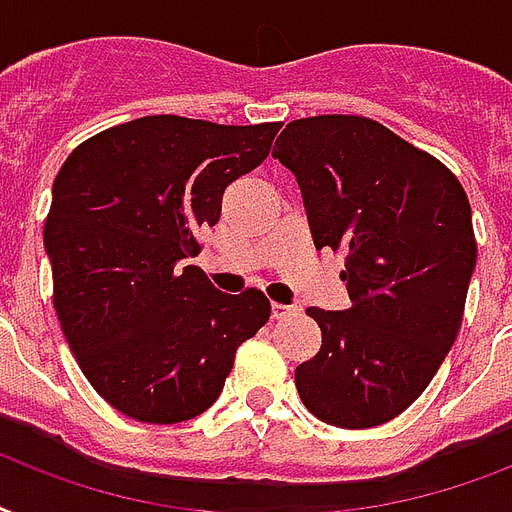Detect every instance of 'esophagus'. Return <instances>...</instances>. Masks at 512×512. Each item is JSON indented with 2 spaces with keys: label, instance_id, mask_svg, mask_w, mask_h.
Returning a JSON list of instances; mask_svg holds the SVG:
<instances>
[{
  "label": "esophagus",
  "instance_id": "esophagus-1",
  "mask_svg": "<svg viewBox=\"0 0 512 512\" xmlns=\"http://www.w3.org/2000/svg\"><path fill=\"white\" fill-rule=\"evenodd\" d=\"M291 312H293V307H288V304H280V301H272V320L288 318Z\"/></svg>",
  "mask_w": 512,
  "mask_h": 512
}]
</instances>
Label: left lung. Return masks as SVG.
Masks as SVG:
<instances>
[{
    "mask_svg": "<svg viewBox=\"0 0 512 512\" xmlns=\"http://www.w3.org/2000/svg\"><path fill=\"white\" fill-rule=\"evenodd\" d=\"M272 157L299 181L315 248L344 253L352 301L307 310L323 344L296 368L301 403L328 425H384L425 392L462 326L478 253L465 189L355 114L288 122Z\"/></svg>",
    "mask_w": 512,
    "mask_h": 512,
    "instance_id": "1",
    "label": "left lung"
}]
</instances>
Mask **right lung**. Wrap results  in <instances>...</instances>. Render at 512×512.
Returning <instances> with one entry per match:
<instances>
[{
    "label": "right lung",
    "mask_w": 512,
    "mask_h": 512,
    "mask_svg": "<svg viewBox=\"0 0 512 512\" xmlns=\"http://www.w3.org/2000/svg\"><path fill=\"white\" fill-rule=\"evenodd\" d=\"M277 130L154 114L87 138L58 170L45 221L55 312L87 382L125 417L176 425L211 408L269 320L264 293L216 291L186 259Z\"/></svg>",
    "instance_id": "obj_1"
}]
</instances>
